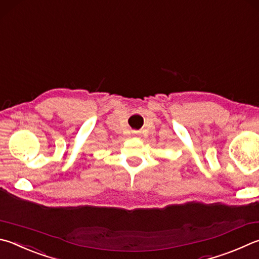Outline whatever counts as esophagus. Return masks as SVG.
<instances>
[{"instance_id":"obj_1","label":"esophagus","mask_w":259,"mask_h":259,"mask_svg":"<svg viewBox=\"0 0 259 259\" xmlns=\"http://www.w3.org/2000/svg\"><path fill=\"white\" fill-rule=\"evenodd\" d=\"M134 134H135V135H137V131H134Z\"/></svg>"}]
</instances>
